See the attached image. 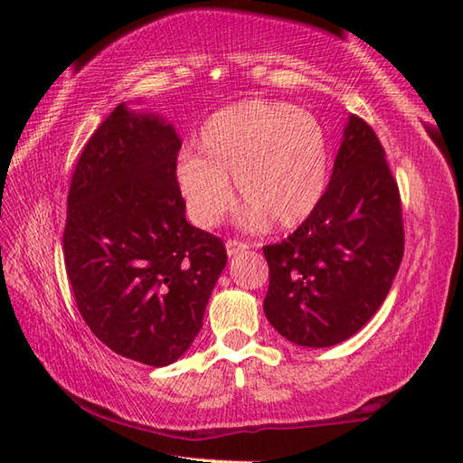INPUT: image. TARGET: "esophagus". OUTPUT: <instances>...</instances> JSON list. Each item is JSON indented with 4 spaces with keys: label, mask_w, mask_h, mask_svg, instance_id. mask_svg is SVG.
<instances>
[{
    "label": "esophagus",
    "mask_w": 463,
    "mask_h": 463,
    "mask_svg": "<svg viewBox=\"0 0 463 463\" xmlns=\"http://www.w3.org/2000/svg\"><path fill=\"white\" fill-rule=\"evenodd\" d=\"M247 249H249V245H247V242H242V241H237V239L226 241V253H229V257L239 255V253H242V250H247Z\"/></svg>",
    "instance_id": "34e87169"
}]
</instances>
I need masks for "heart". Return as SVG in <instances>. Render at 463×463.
Here are the masks:
<instances>
[{
	"mask_svg": "<svg viewBox=\"0 0 463 463\" xmlns=\"http://www.w3.org/2000/svg\"><path fill=\"white\" fill-rule=\"evenodd\" d=\"M198 151H182L175 184L198 226H216L234 200V177L247 214L279 226L302 222L323 200L328 148L320 122L284 101L242 99L202 124Z\"/></svg>",
	"mask_w": 463,
	"mask_h": 463,
	"instance_id": "1",
	"label": "heart"
}]
</instances>
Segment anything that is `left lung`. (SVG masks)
<instances>
[{"instance_id": "obj_1", "label": "left lung", "mask_w": 463, "mask_h": 463, "mask_svg": "<svg viewBox=\"0 0 463 463\" xmlns=\"http://www.w3.org/2000/svg\"><path fill=\"white\" fill-rule=\"evenodd\" d=\"M404 253L402 206L386 153L367 122L349 116L318 206L278 245L263 247L271 326L302 347H333L365 326Z\"/></svg>"}]
</instances>
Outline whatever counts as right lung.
Instances as JSON below:
<instances>
[{
  "mask_svg": "<svg viewBox=\"0 0 463 463\" xmlns=\"http://www.w3.org/2000/svg\"><path fill=\"white\" fill-rule=\"evenodd\" d=\"M171 124L127 104L99 124L71 177L62 253L81 317L122 357L163 367L202 328L224 242L185 221Z\"/></svg>",
  "mask_w": 463,
  "mask_h": 463,
  "instance_id": "1",
  "label": "right lung"
}]
</instances>
